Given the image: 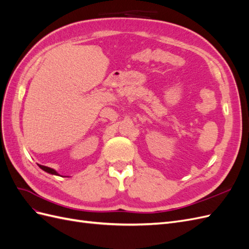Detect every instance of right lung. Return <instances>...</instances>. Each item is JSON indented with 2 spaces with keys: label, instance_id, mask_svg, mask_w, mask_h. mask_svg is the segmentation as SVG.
<instances>
[{
  "label": "right lung",
  "instance_id": "add662e5",
  "mask_svg": "<svg viewBox=\"0 0 249 249\" xmlns=\"http://www.w3.org/2000/svg\"><path fill=\"white\" fill-rule=\"evenodd\" d=\"M39 167H40L42 170H44V171H47V172H49V173H52V175H56V176H58L57 171H56V170H54V169H52V168L47 167V166H42V165H39Z\"/></svg>",
  "mask_w": 249,
  "mask_h": 249
}]
</instances>
